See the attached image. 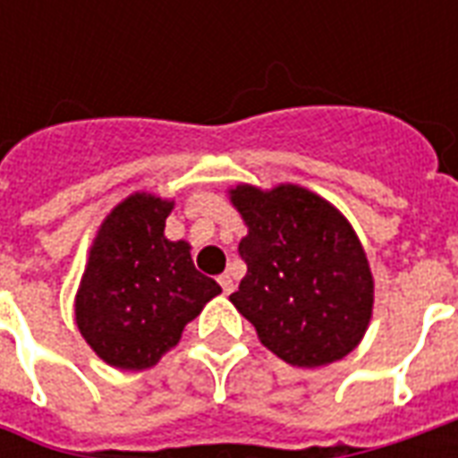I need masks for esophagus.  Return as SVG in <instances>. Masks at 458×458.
Wrapping results in <instances>:
<instances>
[{
	"label": "esophagus",
	"instance_id": "1",
	"mask_svg": "<svg viewBox=\"0 0 458 458\" xmlns=\"http://www.w3.org/2000/svg\"><path fill=\"white\" fill-rule=\"evenodd\" d=\"M218 282H220V287H223V292H225V294H230V292L235 289V282H233V277H230V275H220Z\"/></svg>",
	"mask_w": 458,
	"mask_h": 458
}]
</instances>
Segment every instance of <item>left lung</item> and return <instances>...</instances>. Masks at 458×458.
Here are the masks:
<instances>
[{
    "label": "left lung",
    "mask_w": 458,
    "mask_h": 458,
    "mask_svg": "<svg viewBox=\"0 0 458 458\" xmlns=\"http://www.w3.org/2000/svg\"><path fill=\"white\" fill-rule=\"evenodd\" d=\"M248 235V275L230 294L259 344L299 368L341 360L373 317L375 282L365 250L344 213L297 183L228 189Z\"/></svg>",
    "instance_id": "1"
}]
</instances>
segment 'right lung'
Masks as SVG:
<instances>
[{"label":"right lung","mask_w":458,"mask_h":458,"mask_svg":"<svg viewBox=\"0 0 458 458\" xmlns=\"http://www.w3.org/2000/svg\"><path fill=\"white\" fill-rule=\"evenodd\" d=\"M171 210V199L131 193L105 216L88 252L75 324L95 355L120 370L159 363L220 294L216 279L193 267L189 242L164 235Z\"/></svg>","instance_id":"1"}]
</instances>
